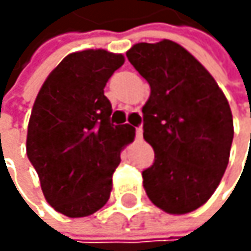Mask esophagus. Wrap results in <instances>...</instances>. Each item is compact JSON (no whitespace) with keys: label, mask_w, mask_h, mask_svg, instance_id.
<instances>
[{"label":"esophagus","mask_w":251,"mask_h":251,"mask_svg":"<svg viewBox=\"0 0 251 251\" xmlns=\"http://www.w3.org/2000/svg\"><path fill=\"white\" fill-rule=\"evenodd\" d=\"M135 137H137V140H141V137H143V129H141V126L135 128Z\"/></svg>","instance_id":"1"}]
</instances>
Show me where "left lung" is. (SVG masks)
I'll use <instances>...</instances> for the list:
<instances>
[{"label":"left lung","instance_id":"8db88e82","mask_svg":"<svg viewBox=\"0 0 251 251\" xmlns=\"http://www.w3.org/2000/svg\"><path fill=\"white\" fill-rule=\"evenodd\" d=\"M126 57L151 85L143 137L155 161L143 172L146 194L169 214L196 211L227 167L233 140L229 102L212 75L172 40L137 43Z\"/></svg>","mask_w":251,"mask_h":251}]
</instances>
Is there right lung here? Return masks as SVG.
Segmentation results:
<instances>
[{
	"label": "right lung",
	"instance_id": "1",
	"mask_svg": "<svg viewBox=\"0 0 251 251\" xmlns=\"http://www.w3.org/2000/svg\"><path fill=\"white\" fill-rule=\"evenodd\" d=\"M122 54L87 50L69 54L50 74L33 105L26 155L46 201L67 217H87L110 199L120 152L135 137L111 123L103 95Z\"/></svg>",
	"mask_w": 251,
	"mask_h": 251
}]
</instances>
